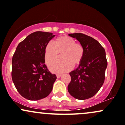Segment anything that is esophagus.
<instances>
[{
  "label": "esophagus",
  "mask_w": 125,
  "mask_h": 125,
  "mask_svg": "<svg viewBox=\"0 0 125 125\" xmlns=\"http://www.w3.org/2000/svg\"><path fill=\"white\" fill-rule=\"evenodd\" d=\"M61 74H57V78L61 77Z\"/></svg>",
  "instance_id": "1"
}]
</instances>
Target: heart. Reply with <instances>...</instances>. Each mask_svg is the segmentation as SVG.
Listing matches in <instances>:
<instances>
[{"mask_svg":"<svg viewBox=\"0 0 125 125\" xmlns=\"http://www.w3.org/2000/svg\"><path fill=\"white\" fill-rule=\"evenodd\" d=\"M60 52L61 57L52 61L49 64L50 70L56 73L68 71L72 65L80 64L84 55V48L81 44L68 36L57 38L54 43L50 42L45 48V59L47 63L55 58Z\"/></svg>","mask_w":125,"mask_h":125,"instance_id":"obj_1","label":"heart"}]
</instances>
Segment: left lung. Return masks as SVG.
Returning a JSON list of instances; mask_svg holds the SVG:
<instances>
[{
    "label": "left lung",
    "mask_w": 125,
    "mask_h": 125,
    "mask_svg": "<svg viewBox=\"0 0 125 125\" xmlns=\"http://www.w3.org/2000/svg\"><path fill=\"white\" fill-rule=\"evenodd\" d=\"M84 48L82 61L76 69L70 73L69 93L75 99L85 100L94 96L104 81L107 67L106 52L97 41L81 33H70Z\"/></svg>",
    "instance_id": "left-lung-1"
}]
</instances>
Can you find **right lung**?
Listing matches in <instances>:
<instances>
[{
    "mask_svg": "<svg viewBox=\"0 0 125 125\" xmlns=\"http://www.w3.org/2000/svg\"><path fill=\"white\" fill-rule=\"evenodd\" d=\"M54 36L51 32H33L18 44L14 53L12 81L19 94L28 100L44 99L52 90L57 77L45 64V48Z\"/></svg>",
    "mask_w": 125,
    "mask_h": 125,
    "instance_id": "1",
    "label": "right lung"
}]
</instances>
